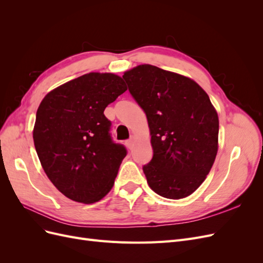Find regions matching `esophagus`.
Returning a JSON list of instances; mask_svg holds the SVG:
<instances>
[{
    "instance_id": "34e87169",
    "label": "esophagus",
    "mask_w": 263,
    "mask_h": 263,
    "mask_svg": "<svg viewBox=\"0 0 263 263\" xmlns=\"http://www.w3.org/2000/svg\"><path fill=\"white\" fill-rule=\"evenodd\" d=\"M126 146L128 147L129 149H132L133 148V146H134V139L133 138H130V139H128L126 141Z\"/></svg>"
}]
</instances>
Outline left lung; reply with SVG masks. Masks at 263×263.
<instances>
[{"label":"left lung","instance_id":"obj_1","mask_svg":"<svg viewBox=\"0 0 263 263\" xmlns=\"http://www.w3.org/2000/svg\"><path fill=\"white\" fill-rule=\"evenodd\" d=\"M123 79L147 116L154 156L142 170L149 186L171 200L191 195L218 150V115L208 93L192 79L151 65Z\"/></svg>","mask_w":263,"mask_h":263}]
</instances>
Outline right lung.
<instances>
[{"mask_svg":"<svg viewBox=\"0 0 263 263\" xmlns=\"http://www.w3.org/2000/svg\"><path fill=\"white\" fill-rule=\"evenodd\" d=\"M126 90L121 77L90 72L55 87L39 105L37 155L47 177L70 200L92 204L113 187L127 150L110 137L104 109Z\"/></svg>","mask_w":263,"mask_h":263,"instance_id":"add662e5","label":"right lung"}]
</instances>
